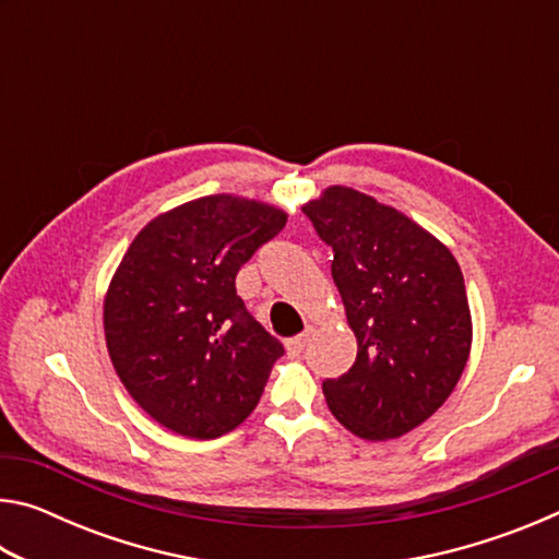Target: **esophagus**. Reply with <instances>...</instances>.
<instances>
[{
    "label": "esophagus",
    "instance_id": "1",
    "mask_svg": "<svg viewBox=\"0 0 559 559\" xmlns=\"http://www.w3.org/2000/svg\"><path fill=\"white\" fill-rule=\"evenodd\" d=\"M306 343H308V333H302V335H298V337H290V340H286V349H288V355H300L302 353V347H306Z\"/></svg>",
    "mask_w": 559,
    "mask_h": 559
}]
</instances>
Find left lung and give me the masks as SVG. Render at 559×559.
Instances as JSON below:
<instances>
[{"label": "left lung", "instance_id": "8db88e82", "mask_svg": "<svg viewBox=\"0 0 559 559\" xmlns=\"http://www.w3.org/2000/svg\"><path fill=\"white\" fill-rule=\"evenodd\" d=\"M302 212L333 246L330 271L357 337L355 365L323 382L330 412L359 439L404 437L449 400L468 362L459 263L424 226L353 187H328Z\"/></svg>", "mask_w": 559, "mask_h": 559}]
</instances>
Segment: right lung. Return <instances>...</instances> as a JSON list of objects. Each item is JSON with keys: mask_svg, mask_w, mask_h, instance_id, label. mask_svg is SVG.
Here are the masks:
<instances>
[{"mask_svg": "<svg viewBox=\"0 0 559 559\" xmlns=\"http://www.w3.org/2000/svg\"><path fill=\"white\" fill-rule=\"evenodd\" d=\"M288 214L234 194L155 216L128 246L103 300L110 362L140 409L189 439L249 416L283 345L236 296V273Z\"/></svg>", "mask_w": 559, "mask_h": 559, "instance_id": "1", "label": "right lung"}]
</instances>
